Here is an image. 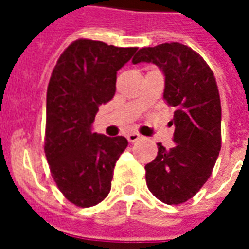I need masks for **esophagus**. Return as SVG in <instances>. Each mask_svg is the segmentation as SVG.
Segmentation results:
<instances>
[{"label":"esophagus","instance_id":"34e87169","mask_svg":"<svg viewBox=\"0 0 249 249\" xmlns=\"http://www.w3.org/2000/svg\"><path fill=\"white\" fill-rule=\"evenodd\" d=\"M126 138H128V141L130 143H133V142H137V141L140 140L141 136L138 133H129L128 136H126Z\"/></svg>","mask_w":249,"mask_h":249}]
</instances>
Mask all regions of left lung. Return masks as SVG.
Returning a JSON list of instances; mask_svg holds the SVG:
<instances>
[{
  "label": "left lung",
  "instance_id": "obj_1",
  "mask_svg": "<svg viewBox=\"0 0 249 249\" xmlns=\"http://www.w3.org/2000/svg\"><path fill=\"white\" fill-rule=\"evenodd\" d=\"M133 64L154 63L165 76L164 101L173 107L176 146L158 143L144 166L148 190L165 204H181L212 174L221 150V102L212 70L197 53L178 42L141 49Z\"/></svg>",
  "mask_w": 249,
  "mask_h": 249
}]
</instances>
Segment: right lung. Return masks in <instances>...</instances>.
I'll return each instance as SVG.
<instances>
[{"label":"right lung","mask_w":249,"mask_h":249,"mask_svg":"<svg viewBox=\"0 0 249 249\" xmlns=\"http://www.w3.org/2000/svg\"><path fill=\"white\" fill-rule=\"evenodd\" d=\"M138 48L76 40L59 56L46 94L45 155L58 189L89 208L111 190L113 168L128 141L93 133L99 106L116 91V73Z\"/></svg>","instance_id":"1"}]
</instances>
